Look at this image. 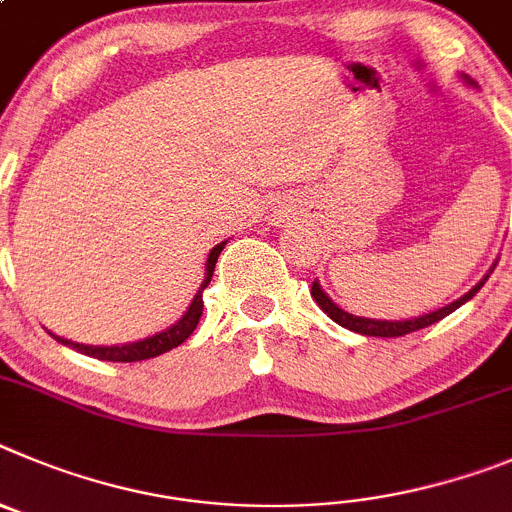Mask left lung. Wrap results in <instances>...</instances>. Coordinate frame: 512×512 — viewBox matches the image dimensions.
Masks as SVG:
<instances>
[{"instance_id": "1", "label": "left lung", "mask_w": 512, "mask_h": 512, "mask_svg": "<svg viewBox=\"0 0 512 512\" xmlns=\"http://www.w3.org/2000/svg\"><path fill=\"white\" fill-rule=\"evenodd\" d=\"M462 78H464V84L477 86L469 76H462ZM495 265H497V262H495ZM495 265H492L490 270H487L485 278H482L477 285H472V288H469L462 298L446 303V306L436 308V311H428V313H423V316H416V319L385 321V319H365V316H354V313L344 311L342 306H336V303L331 301L329 293H326V290L319 285V280H313L311 296H313V301L319 303L321 311H324L331 321H336V324H339V326H344V329L357 331V334H365V336H403V334H411V331L426 329V326L436 324V321H441V319H444V316H449L451 311H457L459 306H464V303H467L469 298L477 296V290H480L482 285H485V280L490 278V273H492V270H495Z\"/></svg>"}]
</instances>
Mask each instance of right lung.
I'll use <instances>...</instances> for the list:
<instances>
[{"mask_svg":"<svg viewBox=\"0 0 512 512\" xmlns=\"http://www.w3.org/2000/svg\"><path fill=\"white\" fill-rule=\"evenodd\" d=\"M224 245H227V239H224V242H219V245L209 252V257H206L204 283H201V288L196 290V296H193L191 306L186 308V313H183L176 324H170L168 329L158 331V334H153V336H145V339H137V342L109 344V347L107 344H78V342H71V339H63V336L53 334V331H50V334H53V339H58L61 344H66V347H73L76 352L89 354V357L104 359V362H140V359L158 357V354L176 349L178 344L186 342L188 336L193 334V329H196V324H199L201 313H204V288L211 283L214 265H216V260H219V255H222Z\"/></svg>","mask_w":512,"mask_h":512,"instance_id":"obj_1","label":"right lung"}]
</instances>
